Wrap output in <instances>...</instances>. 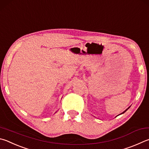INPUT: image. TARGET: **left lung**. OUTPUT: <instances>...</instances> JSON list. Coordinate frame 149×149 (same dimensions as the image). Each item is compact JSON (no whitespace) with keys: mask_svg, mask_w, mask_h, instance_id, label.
<instances>
[{"mask_svg":"<svg viewBox=\"0 0 149 149\" xmlns=\"http://www.w3.org/2000/svg\"><path fill=\"white\" fill-rule=\"evenodd\" d=\"M127 109H126V110H127ZM125 111H124L123 113H124V112H125Z\"/></svg>","mask_w":149,"mask_h":149,"instance_id":"1","label":"left lung"}]
</instances>
